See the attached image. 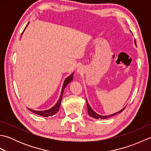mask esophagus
<instances>
[{
	"instance_id": "34e87169",
	"label": "esophagus",
	"mask_w": 151,
	"mask_h": 151,
	"mask_svg": "<svg viewBox=\"0 0 151 151\" xmlns=\"http://www.w3.org/2000/svg\"><path fill=\"white\" fill-rule=\"evenodd\" d=\"M78 73H81V72H82L81 68H78Z\"/></svg>"
}]
</instances>
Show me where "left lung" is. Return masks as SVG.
Here are the masks:
<instances>
[{"label": "left lung", "mask_w": 151, "mask_h": 151, "mask_svg": "<svg viewBox=\"0 0 151 151\" xmlns=\"http://www.w3.org/2000/svg\"><path fill=\"white\" fill-rule=\"evenodd\" d=\"M134 43H135V45H136V40H134ZM86 102H87V106H88V114L90 115L91 117H93L95 119H106L108 117H111L113 116V115H116L117 114H119L121 113V112L123 111L124 110V109L125 108V107L124 108L122 109L121 110L119 111L118 112H116V113H115L114 114H111V115H99L97 113H95V112L92 110V108L90 107V106L89 105V104L88 103V101L87 100H86Z\"/></svg>", "instance_id": "1"}]
</instances>
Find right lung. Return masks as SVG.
Returning a JSON list of instances; mask_svg holds the SVG:
<instances>
[{"instance_id":"right-lung-1","label":"right lung","mask_w":151,"mask_h":151,"mask_svg":"<svg viewBox=\"0 0 151 151\" xmlns=\"http://www.w3.org/2000/svg\"><path fill=\"white\" fill-rule=\"evenodd\" d=\"M28 23L27 24V25L25 27V28H27V27L28 26ZM25 28L24 29V30H25ZM24 32V31H23ZM23 32H22V33H23ZM73 73H72L71 75H70L69 76H68L65 80V81L63 82V84L62 86V92H61V95H60V97L59 100L58 101V102H56V104L52 108H51L49 110H44V111H36V110H32V109L30 108H28V110L30 111H31L32 112H33V113L37 114L39 115H41V116H43V117H49V116H52V115H55L56 113L58 112L59 110H60V104H61V101H62V96H63V93L64 89H65V87L67 86V85L73 81Z\"/></svg>"}]
</instances>
